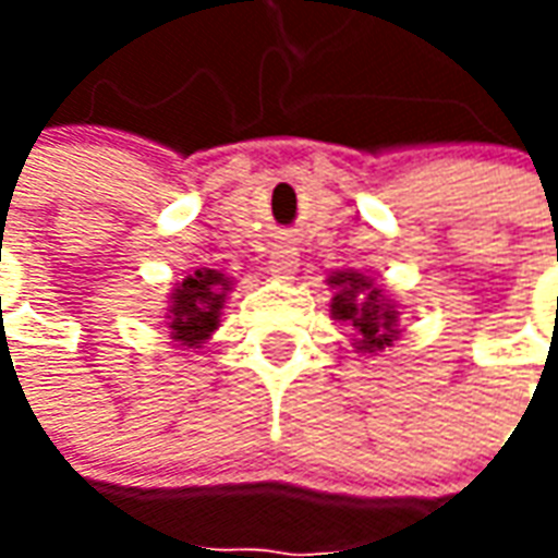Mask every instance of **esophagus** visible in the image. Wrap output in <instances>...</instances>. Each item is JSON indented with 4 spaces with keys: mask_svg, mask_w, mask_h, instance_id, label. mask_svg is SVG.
I'll list each match as a JSON object with an SVG mask.
<instances>
[{
    "mask_svg": "<svg viewBox=\"0 0 558 558\" xmlns=\"http://www.w3.org/2000/svg\"><path fill=\"white\" fill-rule=\"evenodd\" d=\"M295 268H299V256H295V251L292 247H275L271 251V256H268V271L271 275H278V278H290V275H295Z\"/></svg>",
    "mask_w": 558,
    "mask_h": 558,
    "instance_id": "34e87169",
    "label": "esophagus"
}]
</instances>
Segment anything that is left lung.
Returning <instances> with one entry per match:
<instances>
[{"instance_id":"8db88e82","label":"left lung","mask_w":558,"mask_h":558,"mask_svg":"<svg viewBox=\"0 0 558 558\" xmlns=\"http://www.w3.org/2000/svg\"><path fill=\"white\" fill-rule=\"evenodd\" d=\"M328 283L338 287V295L331 299V316L352 323L362 335L355 340V350L383 352L391 347V340H398V307L374 287V280L359 271H338Z\"/></svg>"}]
</instances>
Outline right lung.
I'll return each mask as SVG.
<instances>
[{"label": "right lung", "instance_id": "1", "mask_svg": "<svg viewBox=\"0 0 558 558\" xmlns=\"http://www.w3.org/2000/svg\"><path fill=\"white\" fill-rule=\"evenodd\" d=\"M230 287V278H223L215 268H196L194 275H187L170 295L167 328L172 340H179L182 347H196L208 340V335L218 328Z\"/></svg>", "mask_w": 558, "mask_h": 558}]
</instances>
